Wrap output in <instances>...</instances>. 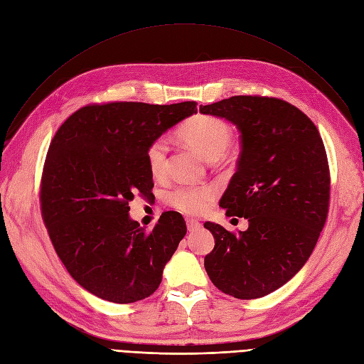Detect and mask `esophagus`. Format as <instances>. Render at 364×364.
<instances>
[{
    "label": "esophagus",
    "instance_id": "esophagus-1",
    "mask_svg": "<svg viewBox=\"0 0 364 364\" xmlns=\"http://www.w3.org/2000/svg\"><path fill=\"white\" fill-rule=\"evenodd\" d=\"M200 228H202V224H200L197 220H193V218H186V229L190 232H194V230H198Z\"/></svg>",
    "mask_w": 364,
    "mask_h": 364
}]
</instances>
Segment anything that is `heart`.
<instances>
[{
    "label": "heart",
    "instance_id": "1",
    "mask_svg": "<svg viewBox=\"0 0 364 364\" xmlns=\"http://www.w3.org/2000/svg\"><path fill=\"white\" fill-rule=\"evenodd\" d=\"M179 136L209 162L224 156L232 144V129L218 117L196 116L186 120ZM146 161L150 173L159 178L167 170L168 144L164 139H155L146 149ZM215 191L210 186L181 185L167 194L168 203L185 214H198L205 210L214 198Z\"/></svg>",
    "mask_w": 364,
    "mask_h": 364
}]
</instances>
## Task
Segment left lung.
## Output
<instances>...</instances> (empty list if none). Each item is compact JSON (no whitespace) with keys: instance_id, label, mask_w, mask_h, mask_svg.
Here are the masks:
<instances>
[{"instance_id":"obj_1","label":"left lung","mask_w":364,"mask_h":364,"mask_svg":"<svg viewBox=\"0 0 364 364\" xmlns=\"http://www.w3.org/2000/svg\"><path fill=\"white\" fill-rule=\"evenodd\" d=\"M202 114L240 131L236 173L220 200L248 229L230 233L205 223L215 247L205 269L218 289L240 299L265 296L304 267L327 220L330 171L319 131L282 99L232 96L200 105Z\"/></svg>"}]
</instances>
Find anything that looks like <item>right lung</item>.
I'll list each match as a JSON object with an SVG mask.
<instances>
[{"label":"right lung","instance_id":"add662e5","mask_svg":"<svg viewBox=\"0 0 364 364\" xmlns=\"http://www.w3.org/2000/svg\"><path fill=\"white\" fill-rule=\"evenodd\" d=\"M196 102L87 105L61 124L42 176V217L68 272L85 291L128 304L152 295L186 233L178 212L152 230L131 220L134 196L152 194L149 143L197 112Z\"/></svg>","mask_w":364,"mask_h":364}]
</instances>
